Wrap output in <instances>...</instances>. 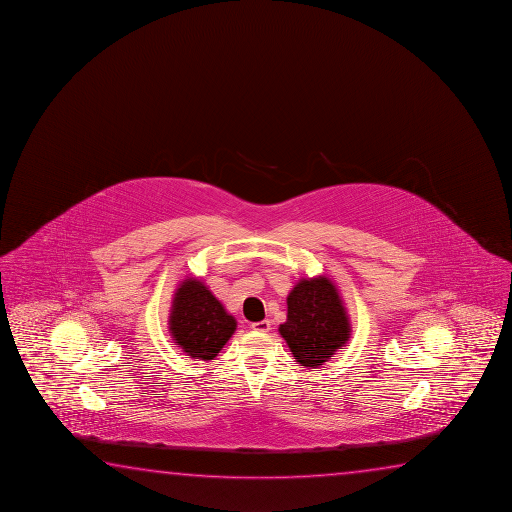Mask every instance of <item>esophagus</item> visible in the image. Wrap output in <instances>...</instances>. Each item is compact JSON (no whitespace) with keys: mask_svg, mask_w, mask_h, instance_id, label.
<instances>
[{"mask_svg":"<svg viewBox=\"0 0 512 512\" xmlns=\"http://www.w3.org/2000/svg\"><path fill=\"white\" fill-rule=\"evenodd\" d=\"M253 331H259V333H267L271 329V322L269 320H260V322H253Z\"/></svg>","mask_w":512,"mask_h":512,"instance_id":"obj_1","label":"esophagus"}]
</instances>
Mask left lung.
I'll use <instances>...</instances> for the list:
<instances>
[{
	"instance_id": "left-lung-1",
	"label": "left lung",
	"mask_w": 512,
	"mask_h": 512,
	"mask_svg": "<svg viewBox=\"0 0 512 512\" xmlns=\"http://www.w3.org/2000/svg\"><path fill=\"white\" fill-rule=\"evenodd\" d=\"M292 356L304 368H319L350 338V320L338 289L326 276L303 278L287 297L280 326Z\"/></svg>"
}]
</instances>
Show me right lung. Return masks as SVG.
Returning a JSON list of instances; mask_svg holds the SVG:
<instances>
[{
  "label": "right lung",
  "mask_w": 512,
  "mask_h": 512,
  "mask_svg": "<svg viewBox=\"0 0 512 512\" xmlns=\"http://www.w3.org/2000/svg\"><path fill=\"white\" fill-rule=\"evenodd\" d=\"M237 322L197 278L179 283L172 299V340L192 359L211 361L236 331Z\"/></svg>",
  "instance_id": "1"
}]
</instances>
